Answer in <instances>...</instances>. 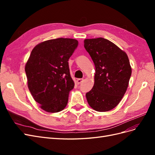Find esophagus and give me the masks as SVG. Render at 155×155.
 Returning <instances> with one entry per match:
<instances>
[{
	"instance_id": "obj_1",
	"label": "esophagus",
	"mask_w": 155,
	"mask_h": 155,
	"mask_svg": "<svg viewBox=\"0 0 155 155\" xmlns=\"http://www.w3.org/2000/svg\"><path fill=\"white\" fill-rule=\"evenodd\" d=\"M83 81V79H78L77 83L78 84V85H79V84H81Z\"/></svg>"
}]
</instances>
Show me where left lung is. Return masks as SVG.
<instances>
[{"mask_svg":"<svg viewBox=\"0 0 155 155\" xmlns=\"http://www.w3.org/2000/svg\"><path fill=\"white\" fill-rule=\"evenodd\" d=\"M84 46L96 68L94 85L86 94L88 104L98 112L110 110L118 105L128 87L132 72L128 56L102 37L85 39Z\"/></svg>","mask_w":155,"mask_h":155,"instance_id":"obj_1","label":"left lung"}]
</instances>
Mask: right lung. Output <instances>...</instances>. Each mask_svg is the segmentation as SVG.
<instances>
[{
	"instance_id": "obj_1",
	"label": "right lung",
	"mask_w": 155,
	"mask_h": 155,
	"mask_svg": "<svg viewBox=\"0 0 155 155\" xmlns=\"http://www.w3.org/2000/svg\"><path fill=\"white\" fill-rule=\"evenodd\" d=\"M76 39L58 38L36 45L25 66L28 87L35 101L48 112L66 107L74 83L68 59L78 47Z\"/></svg>"
}]
</instances>
